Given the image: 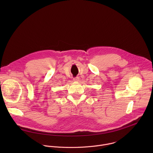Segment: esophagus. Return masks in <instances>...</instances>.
Masks as SVG:
<instances>
[{
    "mask_svg": "<svg viewBox=\"0 0 153 153\" xmlns=\"http://www.w3.org/2000/svg\"><path fill=\"white\" fill-rule=\"evenodd\" d=\"M73 80H74V82H79V78L78 77H75V78L73 79Z\"/></svg>",
    "mask_w": 153,
    "mask_h": 153,
    "instance_id": "obj_1",
    "label": "esophagus"
}]
</instances>
